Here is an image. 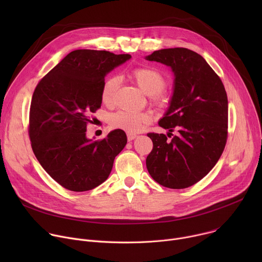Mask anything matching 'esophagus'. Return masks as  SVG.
Masks as SVG:
<instances>
[{
	"label": "esophagus",
	"mask_w": 262,
	"mask_h": 262,
	"mask_svg": "<svg viewBox=\"0 0 262 262\" xmlns=\"http://www.w3.org/2000/svg\"><path fill=\"white\" fill-rule=\"evenodd\" d=\"M136 135H134V134H127V141H133L134 139H136Z\"/></svg>",
	"instance_id": "1"
}]
</instances>
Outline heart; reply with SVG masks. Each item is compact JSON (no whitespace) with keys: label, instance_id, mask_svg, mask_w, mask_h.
I'll return each instance as SVG.
<instances>
[{"label":"heart","instance_id":"heart-1","mask_svg":"<svg viewBox=\"0 0 262 262\" xmlns=\"http://www.w3.org/2000/svg\"><path fill=\"white\" fill-rule=\"evenodd\" d=\"M130 76L136 84L149 96L150 102L158 107H163L167 103V94L165 87L167 79L157 68L151 66H140L134 68ZM120 85V79L116 76L108 77L101 88V99L105 103H113L117 90ZM149 122V115L144 112L118 111L111 114L108 123L113 128H119L128 134L140 132Z\"/></svg>","mask_w":262,"mask_h":262}]
</instances>
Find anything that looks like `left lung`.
I'll return each instance as SVG.
<instances>
[{
  "instance_id": "obj_1",
  "label": "left lung",
  "mask_w": 262,
  "mask_h": 262,
  "mask_svg": "<svg viewBox=\"0 0 262 262\" xmlns=\"http://www.w3.org/2000/svg\"><path fill=\"white\" fill-rule=\"evenodd\" d=\"M146 59L170 66L175 76L170 107L159 122L170 133L168 137L147 134L154 147L147 156L146 167L150 176L165 188H189L208 174L225 148L227 93L204 58L189 49H164ZM175 130L177 136L171 134Z\"/></svg>"
}]
</instances>
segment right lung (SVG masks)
Wrapping results in <instances>:
<instances>
[{"label": "right lung", "mask_w": 262, "mask_h": 262, "mask_svg": "<svg viewBox=\"0 0 262 262\" xmlns=\"http://www.w3.org/2000/svg\"><path fill=\"white\" fill-rule=\"evenodd\" d=\"M132 56L106 51L69 53L37 84L30 106L29 137L33 152L48 174L72 192L102 183L126 145L122 129L104 139L86 138L91 114L101 105L105 74Z\"/></svg>", "instance_id": "right-lung-1"}]
</instances>
